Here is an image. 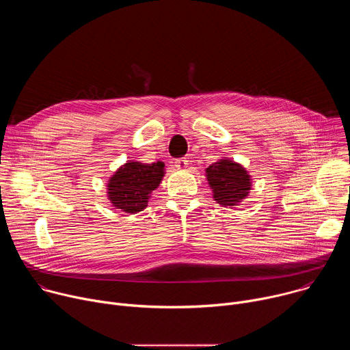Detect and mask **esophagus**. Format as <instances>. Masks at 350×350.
<instances>
[{
    "mask_svg": "<svg viewBox=\"0 0 350 350\" xmlns=\"http://www.w3.org/2000/svg\"><path fill=\"white\" fill-rule=\"evenodd\" d=\"M174 163H176V167H177V169H180V170H184V169H187V166H188V161H187V158L177 159Z\"/></svg>",
    "mask_w": 350,
    "mask_h": 350,
    "instance_id": "esophagus-1",
    "label": "esophagus"
}]
</instances>
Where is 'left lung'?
<instances>
[{
    "instance_id": "8db88e82",
    "label": "left lung",
    "mask_w": 350,
    "mask_h": 350,
    "mask_svg": "<svg viewBox=\"0 0 350 350\" xmlns=\"http://www.w3.org/2000/svg\"><path fill=\"white\" fill-rule=\"evenodd\" d=\"M205 172L215 201L224 208L238 206L252 188L251 176L242 165L231 159H219Z\"/></svg>"
}]
</instances>
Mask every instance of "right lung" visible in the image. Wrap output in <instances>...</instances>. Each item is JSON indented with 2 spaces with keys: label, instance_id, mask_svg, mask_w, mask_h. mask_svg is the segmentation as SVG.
<instances>
[{
  "label": "right lung",
  "instance_id": "right-lung-1",
  "mask_svg": "<svg viewBox=\"0 0 350 350\" xmlns=\"http://www.w3.org/2000/svg\"><path fill=\"white\" fill-rule=\"evenodd\" d=\"M165 176V163H141L129 161L108 181V199L115 209L137 213L148 206V199Z\"/></svg>",
  "mask_w": 350,
  "mask_h": 350
}]
</instances>
